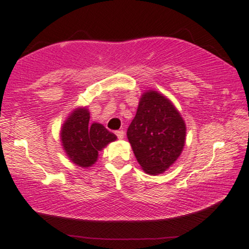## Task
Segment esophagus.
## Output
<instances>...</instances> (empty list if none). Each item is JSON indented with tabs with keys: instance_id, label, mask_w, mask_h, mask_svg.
I'll use <instances>...</instances> for the list:
<instances>
[{
	"instance_id": "34e87169",
	"label": "esophagus",
	"mask_w": 249,
	"mask_h": 249,
	"mask_svg": "<svg viewBox=\"0 0 249 249\" xmlns=\"http://www.w3.org/2000/svg\"><path fill=\"white\" fill-rule=\"evenodd\" d=\"M115 133H116V135H117V138L119 139V140H122V139H124V135H125V133H124V131H123V130H118V131H116Z\"/></svg>"
}]
</instances>
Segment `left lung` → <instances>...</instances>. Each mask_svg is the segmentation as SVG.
<instances>
[{
  "instance_id": "obj_1",
  "label": "left lung",
  "mask_w": 249,
  "mask_h": 249,
  "mask_svg": "<svg viewBox=\"0 0 249 249\" xmlns=\"http://www.w3.org/2000/svg\"><path fill=\"white\" fill-rule=\"evenodd\" d=\"M185 124L166 97L149 90L141 95L137 115L127 128L134 156L145 173H164L183 150Z\"/></svg>"
}]
</instances>
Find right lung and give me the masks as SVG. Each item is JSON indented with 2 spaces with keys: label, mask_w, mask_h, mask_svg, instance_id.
<instances>
[{
  "label": "right lung",
  "mask_w": 249,
  "mask_h": 249,
  "mask_svg": "<svg viewBox=\"0 0 249 249\" xmlns=\"http://www.w3.org/2000/svg\"><path fill=\"white\" fill-rule=\"evenodd\" d=\"M60 138L68 158L81 167L92 166L99 151L117 139L102 124H91L88 108H77L68 116L61 127Z\"/></svg>",
  "instance_id": "1"
}]
</instances>
